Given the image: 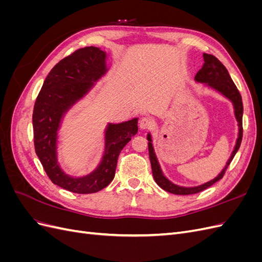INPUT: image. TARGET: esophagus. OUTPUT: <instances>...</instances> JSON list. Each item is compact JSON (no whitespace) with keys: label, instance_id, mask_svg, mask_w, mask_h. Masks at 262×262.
I'll return each instance as SVG.
<instances>
[{"label":"esophagus","instance_id":"34e87169","mask_svg":"<svg viewBox=\"0 0 262 262\" xmlns=\"http://www.w3.org/2000/svg\"><path fill=\"white\" fill-rule=\"evenodd\" d=\"M152 124H153V120L148 117L142 118L140 120V128L141 129H148L149 126H152Z\"/></svg>","mask_w":262,"mask_h":262}]
</instances>
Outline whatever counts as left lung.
Returning a JSON list of instances; mask_svg holds the SVG:
<instances>
[{
    "label": "left lung",
    "mask_w": 262,
    "mask_h": 262,
    "mask_svg": "<svg viewBox=\"0 0 262 262\" xmlns=\"http://www.w3.org/2000/svg\"><path fill=\"white\" fill-rule=\"evenodd\" d=\"M203 58H204V64L203 67L198 71V73L195 75V81L201 82V83H207L209 86L213 87L214 90L219 91L226 96L228 99H231L234 104V109H235V116L237 121H238V126H239V132H238V139H237L235 148L233 150V153L231 155V158H229L226 166L224 169L222 170L220 175L214 178L213 180L207 182V184L198 186V187H192V188H186V187H180L173 185L172 182H170L167 178H166L163 172L161 170L160 164L157 162V158L154 153V148L152 145V139H150V136L148 134L147 140H148V155H149V161H150V166H152V171H153V177L154 180L156 181V184L160 186L162 189L166 190L170 193L173 194H193L203 191L204 189H207L211 187L212 185L215 184L216 181L223 178L224 173L228 167V165L231 164L233 161V158L236 154L237 150H238L241 143H242V139H243V112H244V107H243V100L239 91L237 90L236 85L234 84L233 80L228 74V71L226 68L223 66L217 58L214 57L212 54L208 53H203Z\"/></svg>",
    "instance_id": "obj_1"
}]
</instances>
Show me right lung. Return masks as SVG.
Here are the masks:
<instances>
[{
  "mask_svg": "<svg viewBox=\"0 0 262 262\" xmlns=\"http://www.w3.org/2000/svg\"><path fill=\"white\" fill-rule=\"evenodd\" d=\"M106 53L96 47L75 50L55 64L46 77L35 101L33 113L36 154L54 185L75 193H94L107 187L115 177L119 154L138 132V119L109 124L106 149L96 170L81 178L66 175L57 162V131L61 118L74 102L83 97L93 82L104 75Z\"/></svg>",
  "mask_w": 262,
  "mask_h": 262,
  "instance_id": "1",
  "label": "right lung"
}]
</instances>
